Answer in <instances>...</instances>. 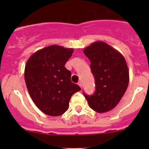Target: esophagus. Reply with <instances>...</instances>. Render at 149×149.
Returning <instances> with one entry per match:
<instances>
[{
    "instance_id": "1",
    "label": "esophagus",
    "mask_w": 149,
    "mask_h": 149,
    "mask_svg": "<svg viewBox=\"0 0 149 149\" xmlns=\"http://www.w3.org/2000/svg\"><path fill=\"white\" fill-rule=\"evenodd\" d=\"M79 85V86L80 87H82V82L81 81H80V82H78V84H77Z\"/></svg>"
}]
</instances>
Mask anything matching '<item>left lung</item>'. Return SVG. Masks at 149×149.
I'll return each instance as SVG.
<instances>
[{"instance_id":"8db88e82","label":"left lung","mask_w":149,"mask_h":149,"mask_svg":"<svg viewBox=\"0 0 149 149\" xmlns=\"http://www.w3.org/2000/svg\"><path fill=\"white\" fill-rule=\"evenodd\" d=\"M90 60L95 83L92 95L85 94L91 108L98 113L113 109L126 92L129 72L125 59L119 51L104 42H95L84 50Z\"/></svg>"}]
</instances>
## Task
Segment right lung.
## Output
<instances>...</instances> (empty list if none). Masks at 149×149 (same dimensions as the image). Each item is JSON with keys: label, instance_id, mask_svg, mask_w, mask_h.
<instances>
[{"label": "right lung", "instance_id": "obj_1", "mask_svg": "<svg viewBox=\"0 0 149 149\" xmlns=\"http://www.w3.org/2000/svg\"><path fill=\"white\" fill-rule=\"evenodd\" d=\"M73 51L48 46L34 53L26 63L24 80L29 94L38 108L48 116L64 113L72 95L81 89L71 81L72 74L65 67Z\"/></svg>", "mask_w": 149, "mask_h": 149}]
</instances>
